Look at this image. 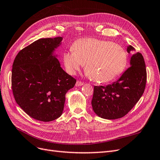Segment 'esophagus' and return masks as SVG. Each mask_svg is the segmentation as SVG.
Here are the masks:
<instances>
[{
    "label": "esophagus",
    "instance_id": "1",
    "mask_svg": "<svg viewBox=\"0 0 160 160\" xmlns=\"http://www.w3.org/2000/svg\"><path fill=\"white\" fill-rule=\"evenodd\" d=\"M83 84H84L83 82L80 81H77L76 82L75 85H76V86H81V85H83Z\"/></svg>",
    "mask_w": 160,
    "mask_h": 160
}]
</instances>
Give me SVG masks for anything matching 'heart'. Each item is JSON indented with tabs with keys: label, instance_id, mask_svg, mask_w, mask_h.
I'll use <instances>...</instances> for the list:
<instances>
[{
	"label": "heart",
	"instance_id": "obj_1",
	"mask_svg": "<svg viewBox=\"0 0 160 160\" xmlns=\"http://www.w3.org/2000/svg\"><path fill=\"white\" fill-rule=\"evenodd\" d=\"M72 50L62 56L67 71L74 74L85 65L86 75L98 83L115 79L124 71L128 63V55L123 48L108 41L81 38L73 43Z\"/></svg>",
	"mask_w": 160,
	"mask_h": 160
}]
</instances>
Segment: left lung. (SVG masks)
<instances>
[{
  "mask_svg": "<svg viewBox=\"0 0 160 160\" xmlns=\"http://www.w3.org/2000/svg\"><path fill=\"white\" fill-rule=\"evenodd\" d=\"M128 46L130 53L134 51ZM147 72L143 57L138 52L130 60V67L120 78L107 86H94L92 108L101 118L115 119L123 117L142 96L146 88Z\"/></svg>",
  "mask_w": 160,
  "mask_h": 160,
  "instance_id": "obj_1",
  "label": "left lung"
}]
</instances>
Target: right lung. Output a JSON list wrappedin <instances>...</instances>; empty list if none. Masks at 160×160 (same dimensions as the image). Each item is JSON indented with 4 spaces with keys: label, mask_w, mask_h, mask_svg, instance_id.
<instances>
[{
    "label": "right lung",
    "mask_w": 160,
    "mask_h": 160,
    "mask_svg": "<svg viewBox=\"0 0 160 160\" xmlns=\"http://www.w3.org/2000/svg\"><path fill=\"white\" fill-rule=\"evenodd\" d=\"M62 40L61 37L40 38L19 51L13 62L14 99L27 114L41 122L60 117L65 94L76 83L52 54Z\"/></svg>",
    "instance_id": "obj_1"
}]
</instances>
